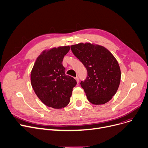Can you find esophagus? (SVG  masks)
Masks as SVG:
<instances>
[{
    "instance_id": "1",
    "label": "esophagus",
    "mask_w": 148,
    "mask_h": 148,
    "mask_svg": "<svg viewBox=\"0 0 148 148\" xmlns=\"http://www.w3.org/2000/svg\"><path fill=\"white\" fill-rule=\"evenodd\" d=\"M75 79H76V82H77V83H79V78L78 76H76V78H75Z\"/></svg>"
}]
</instances>
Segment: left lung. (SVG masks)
Returning a JSON list of instances; mask_svg holds the SVG:
<instances>
[{
    "label": "left lung",
    "instance_id": "8db88e82",
    "mask_svg": "<svg viewBox=\"0 0 148 148\" xmlns=\"http://www.w3.org/2000/svg\"><path fill=\"white\" fill-rule=\"evenodd\" d=\"M75 57L85 66L87 77L80 84L90 102L105 104L116 93L121 72L115 57L102 46L90 43L70 46Z\"/></svg>",
    "mask_w": 148,
    "mask_h": 148
}]
</instances>
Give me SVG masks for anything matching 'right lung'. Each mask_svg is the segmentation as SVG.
<instances>
[{
	"label": "right lung",
	"mask_w": 148,
	"mask_h": 148,
	"mask_svg": "<svg viewBox=\"0 0 148 148\" xmlns=\"http://www.w3.org/2000/svg\"><path fill=\"white\" fill-rule=\"evenodd\" d=\"M70 46L53 47L41 52L31 73V82L39 99L49 107L60 109L70 102L73 88L77 84L72 76L66 75L62 60Z\"/></svg>",
	"instance_id": "1"
}]
</instances>
